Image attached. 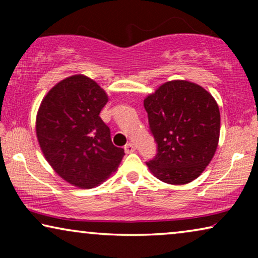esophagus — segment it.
Here are the masks:
<instances>
[{"label": "esophagus", "mask_w": 258, "mask_h": 258, "mask_svg": "<svg viewBox=\"0 0 258 258\" xmlns=\"http://www.w3.org/2000/svg\"><path fill=\"white\" fill-rule=\"evenodd\" d=\"M135 144L134 143H126L125 146H124V150H125V153L126 154H130V153H134V151H135Z\"/></svg>", "instance_id": "34e87169"}]
</instances>
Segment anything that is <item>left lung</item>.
Wrapping results in <instances>:
<instances>
[{
    "instance_id": "left-lung-1",
    "label": "left lung",
    "mask_w": 258,
    "mask_h": 258,
    "mask_svg": "<svg viewBox=\"0 0 258 258\" xmlns=\"http://www.w3.org/2000/svg\"><path fill=\"white\" fill-rule=\"evenodd\" d=\"M157 153L147 162L162 182L186 184L202 174L217 149L221 116L215 98L199 84L170 81L144 100Z\"/></svg>"
}]
</instances>
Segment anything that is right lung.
<instances>
[{
  "mask_svg": "<svg viewBox=\"0 0 258 258\" xmlns=\"http://www.w3.org/2000/svg\"><path fill=\"white\" fill-rule=\"evenodd\" d=\"M107 102L95 81L74 75L56 84L38 109L36 135L42 153L63 179L79 188L100 184L124 156L100 117Z\"/></svg>",
  "mask_w": 258,
  "mask_h": 258,
  "instance_id": "obj_1",
  "label": "right lung"
}]
</instances>
